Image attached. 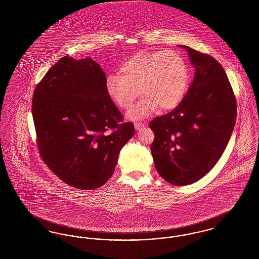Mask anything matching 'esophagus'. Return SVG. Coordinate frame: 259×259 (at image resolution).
I'll list each match as a JSON object with an SVG mask.
<instances>
[{
    "label": "esophagus",
    "mask_w": 259,
    "mask_h": 259,
    "mask_svg": "<svg viewBox=\"0 0 259 259\" xmlns=\"http://www.w3.org/2000/svg\"><path fill=\"white\" fill-rule=\"evenodd\" d=\"M134 126H135L136 130H140V129H142V128H144L145 127V124L141 123V122H138V123L134 124Z\"/></svg>",
    "instance_id": "1"
}]
</instances>
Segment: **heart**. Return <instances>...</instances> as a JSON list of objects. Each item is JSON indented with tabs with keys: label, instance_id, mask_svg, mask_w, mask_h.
Here are the masks:
<instances>
[{
	"label": "heart",
	"instance_id": "heart-1",
	"mask_svg": "<svg viewBox=\"0 0 259 259\" xmlns=\"http://www.w3.org/2000/svg\"><path fill=\"white\" fill-rule=\"evenodd\" d=\"M118 73L108 76L106 93L121 110L131 108L140 93L144 96L127 113L133 121L159 109L171 111L178 107L188 83L186 62L176 50L138 52L120 65Z\"/></svg>",
	"mask_w": 259,
	"mask_h": 259
}]
</instances>
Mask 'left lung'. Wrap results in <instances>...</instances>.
Listing matches in <instances>:
<instances>
[{
    "label": "left lung",
    "instance_id": "1",
    "mask_svg": "<svg viewBox=\"0 0 259 259\" xmlns=\"http://www.w3.org/2000/svg\"><path fill=\"white\" fill-rule=\"evenodd\" d=\"M194 68V78L174 111L156 117L150 147L154 166L166 182L191 185L222 157L234 129L236 99L222 65L208 54L180 45Z\"/></svg>",
    "mask_w": 259,
    "mask_h": 259
}]
</instances>
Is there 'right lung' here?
<instances>
[{
  "instance_id": "obj_1",
  "label": "right lung",
  "mask_w": 259,
  "mask_h": 259,
  "mask_svg": "<svg viewBox=\"0 0 259 259\" xmlns=\"http://www.w3.org/2000/svg\"><path fill=\"white\" fill-rule=\"evenodd\" d=\"M106 74L90 57L64 56L37 84L32 114L37 148L50 170L82 190L105 185L134 136L106 93ZM111 131V134H107Z\"/></svg>"
}]
</instances>
